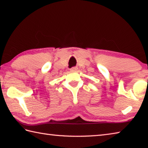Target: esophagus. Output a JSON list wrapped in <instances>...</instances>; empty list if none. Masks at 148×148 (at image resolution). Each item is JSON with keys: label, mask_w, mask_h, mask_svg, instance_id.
<instances>
[{"label": "esophagus", "mask_w": 148, "mask_h": 148, "mask_svg": "<svg viewBox=\"0 0 148 148\" xmlns=\"http://www.w3.org/2000/svg\"><path fill=\"white\" fill-rule=\"evenodd\" d=\"M78 70V68L76 66H74L70 68V70H71V71H75V70Z\"/></svg>", "instance_id": "obj_1"}]
</instances>
